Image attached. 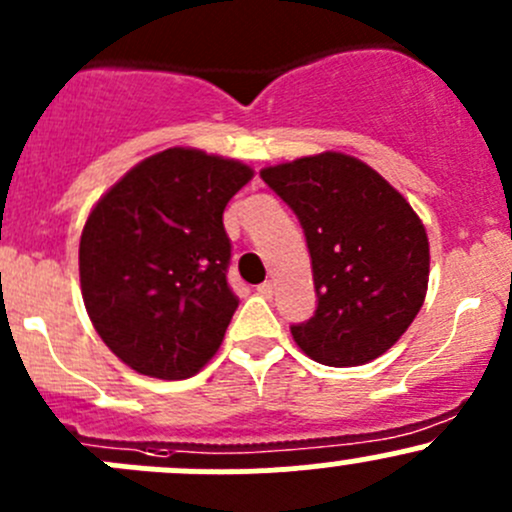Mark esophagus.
I'll list each match as a JSON object with an SVG mask.
<instances>
[{
    "label": "esophagus",
    "mask_w": 512,
    "mask_h": 512,
    "mask_svg": "<svg viewBox=\"0 0 512 512\" xmlns=\"http://www.w3.org/2000/svg\"><path fill=\"white\" fill-rule=\"evenodd\" d=\"M272 282H262V285H257V294H262V297H272Z\"/></svg>",
    "instance_id": "34e87169"
}]
</instances>
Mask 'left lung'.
Here are the masks:
<instances>
[{
	"label": "left lung",
	"instance_id": "8db88e82",
	"mask_svg": "<svg viewBox=\"0 0 512 512\" xmlns=\"http://www.w3.org/2000/svg\"><path fill=\"white\" fill-rule=\"evenodd\" d=\"M294 210L312 257L317 309L292 337L324 366L369 364L414 322L428 287V237L404 195L344 153L262 170Z\"/></svg>",
	"mask_w": 512,
	"mask_h": 512
}]
</instances>
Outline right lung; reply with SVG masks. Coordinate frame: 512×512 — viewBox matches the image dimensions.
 Instances as JSON below:
<instances>
[{
  "mask_svg": "<svg viewBox=\"0 0 512 512\" xmlns=\"http://www.w3.org/2000/svg\"><path fill=\"white\" fill-rule=\"evenodd\" d=\"M240 160L168 148L128 170L91 210L79 275L98 337L156 379L198 374L237 309L225 205L250 183Z\"/></svg>",
  "mask_w": 512,
  "mask_h": 512,
  "instance_id": "1",
  "label": "right lung"
}]
</instances>
